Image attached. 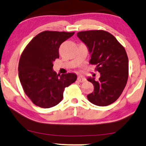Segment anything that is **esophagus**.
Wrapping results in <instances>:
<instances>
[{"instance_id": "1", "label": "esophagus", "mask_w": 146, "mask_h": 146, "mask_svg": "<svg viewBox=\"0 0 146 146\" xmlns=\"http://www.w3.org/2000/svg\"><path fill=\"white\" fill-rule=\"evenodd\" d=\"M77 79H78V81L80 82H83L86 80L85 78H84V77H82V76H78V78H77Z\"/></svg>"}]
</instances>
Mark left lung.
Listing matches in <instances>:
<instances>
[{"instance_id":"1","label":"left lung","mask_w":146,"mask_h":146,"mask_svg":"<svg viewBox=\"0 0 146 146\" xmlns=\"http://www.w3.org/2000/svg\"><path fill=\"white\" fill-rule=\"evenodd\" d=\"M91 55L90 63L100 73L98 80H87L94 91L87 95L90 102L99 106L114 103L123 93L129 76V59L125 48L114 36L104 30H89L77 33Z\"/></svg>"}]
</instances>
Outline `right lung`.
<instances>
[{
  "label": "right lung",
  "mask_w": 146,
  "mask_h": 146,
  "mask_svg": "<svg viewBox=\"0 0 146 146\" xmlns=\"http://www.w3.org/2000/svg\"><path fill=\"white\" fill-rule=\"evenodd\" d=\"M74 32L44 31L36 36L21 54L18 75L23 91L32 103L43 108L58 104L64 89L76 80V74H57L53 62L61 44Z\"/></svg>",
  "instance_id": "right-lung-1"
}]
</instances>
